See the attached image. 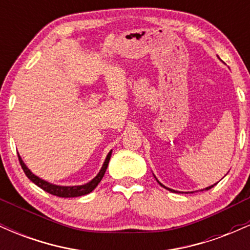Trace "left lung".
Wrapping results in <instances>:
<instances>
[{
  "label": "left lung",
  "mask_w": 250,
  "mask_h": 250,
  "mask_svg": "<svg viewBox=\"0 0 250 250\" xmlns=\"http://www.w3.org/2000/svg\"><path fill=\"white\" fill-rule=\"evenodd\" d=\"M155 179H156V177H155ZM156 181H157V182H159V180H157V179H156ZM159 183H160V186H161V187H163V188H166V189H168V190H170V191H171V193H177V191H176V190H173V189H170V188H167V187H166V186H163L161 182H159ZM215 185H216V183H215ZM215 185H213V186H209V187H207V188H206V189H205V190H209V189H210V188H213Z\"/></svg>",
  "instance_id": "8db88e82"
}]
</instances>
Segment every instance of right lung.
I'll return each mask as SVG.
<instances>
[{"label": "right lung", "instance_id": "add662e5", "mask_svg": "<svg viewBox=\"0 0 250 250\" xmlns=\"http://www.w3.org/2000/svg\"><path fill=\"white\" fill-rule=\"evenodd\" d=\"M110 156H111V150L109 151L107 157H105L104 163H103L100 173L97 174L96 176L90 181V182L85 183V185H82V186H73V187H67V186H56V185H53V183L47 182V181L40 179V177L36 176L35 174L31 173L30 169H28L27 166L24 165V162L22 161L20 155H19V160H20V163H21L22 169H23L24 174L27 175V177L31 181V182L35 183L37 187L43 189V190L47 191V193L55 195V196H59V197H77V196H82V195H87L89 193H91V191L97 187V185L101 182L105 170H107Z\"/></svg>", "mask_w": 250, "mask_h": 250}]
</instances>
